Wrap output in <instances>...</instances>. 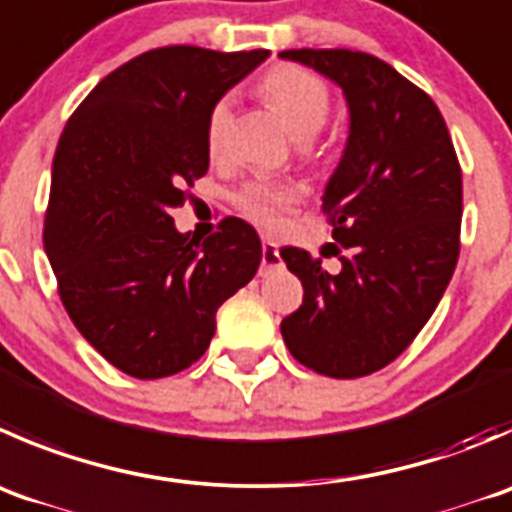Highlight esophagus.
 I'll return each instance as SVG.
<instances>
[{"label": "esophagus", "instance_id": "esophagus-1", "mask_svg": "<svg viewBox=\"0 0 512 512\" xmlns=\"http://www.w3.org/2000/svg\"><path fill=\"white\" fill-rule=\"evenodd\" d=\"M275 267H280V250H277L275 242L265 240L262 242V275H267V272H272Z\"/></svg>", "mask_w": 512, "mask_h": 512}]
</instances>
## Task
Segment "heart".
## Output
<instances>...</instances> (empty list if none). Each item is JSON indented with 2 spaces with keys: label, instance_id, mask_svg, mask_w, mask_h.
I'll list each match as a JSON object with an SVG mask.
<instances>
[{
  "label": "heart",
  "instance_id": "heart-1",
  "mask_svg": "<svg viewBox=\"0 0 512 512\" xmlns=\"http://www.w3.org/2000/svg\"><path fill=\"white\" fill-rule=\"evenodd\" d=\"M260 94L280 114L287 130L295 137H312L322 130L330 114V89L315 72L297 64H280L270 69L260 82ZM232 122V99L220 97L207 112L205 145L212 157L222 155ZM300 195L290 185L250 182L235 195V205L242 217L255 225L277 227L282 217L297 205Z\"/></svg>",
  "mask_w": 512,
  "mask_h": 512
}]
</instances>
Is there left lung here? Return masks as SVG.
I'll list each match as a JSON object with an SVG mask.
<instances>
[{
  "label": "left lung",
  "instance_id": "8db88e82",
  "mask_svg": "<svg viewBox=\"0 0 512 512\" xmlns=\"http://www.w3.org/2000/svg\"><path fill=\"white\" fill-rule=\"evenodd\" d=\"M280 57L332 79L350 109L345 152L322 195L347 255L330 275L310 252L282 247L305 297L280 330L310 370L365 377L415 340L453 277L463 172L440 109L388 62L350 49H287Z\"/></svg>",
  "mask_w": 512,
  "mask_h": 512
}]
</instances>
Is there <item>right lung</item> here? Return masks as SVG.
Returning a JSON list of instances; mask_svg holds the SVG:
<instances>
[{
  "mask_svg": "<svg viewBox=\"0 0 512 512\" xmlns=\"http://www.w3.org/2000/svg\"><path fill=\"white\" fill-rule=\"evenodd\" d=\"M267 57L152 49L109 72L59 137L44 250L74 327L127 375L157 380L200 360L217 307L260 267L245 220L225 217L200 242L170 210L210 167V107Z\"/></svg>",
  "mask_w": 512,
  "mask_h": 512,
  "instance_id": "obj_1",
  "label": "right lung"
}]
</instances>
